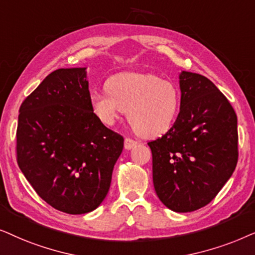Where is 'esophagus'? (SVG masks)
Wrapping results in <instances>:
<instances>
[{
	"mask_svg": "<svg viewBox=\"0 0 255 255\" xmlns=\"http://www.w3.org/2000/svg\"><path fill=\"white\" fill-rule=\"evenodd\" d=\"M136 144H137L136 141L131 140V138H128V137L125 138V149H127V150H130V149H133Z\"/></svg>",
	"mask_w": 255,
	"mask_h": 255,
	"instance_id": "34e87169",
	"label": "esophagus"
}]
</instances>
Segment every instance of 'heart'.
<instances>
[{"label":"heart","mask_w":255,"mask_h":255,"mask_svg":"<svg viewBox=\"0 0 255 255\" xmlns=\"http://www.w3.org/2000/svg\"><path fill=\"white\" fill-rule=\"evenodd\" d=\"M107 93L90 97L91 110L105 126H113L125 112L138 135L158 137L170 130L181 107V93L170 80L155 74L122 72L105 84Z\"/></svg>","instance_id":"obj_1"}]
</instances>
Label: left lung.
I'll return each mask as SVG.
<instances>
[{"label":"left lung","instance_id":"1","mask_svg":"<svg viewBox=\"0 0 255 255\" xmlns=\"http://www.w3.org/2000/svg\"><path fill=\"white\" fill-rule=\"evenodd\" d=\"M178 78V117L148 145L159 201L175 212H191L209 204L232 176L238 129L236 112L211 80L188 71Z\"/></svg>","mask_w":255,"mask_h":255}]
</instances>
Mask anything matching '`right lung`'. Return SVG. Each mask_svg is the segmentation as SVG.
Here are the masks:
<instances>
[{"instance_id":"add662e5","label":"right lung","mask_w":255,"mask_h":255,"mask_svg":"<svg viewBox=\"0 0 255 255\" xmlns=\"http://www.w3.org/2000/svg\"><path fill=\"white\" fill-rule=\"evenodd\" d=\"M87 67L50 73L19 108L17 163L52 208L70 215L96 210L111 186L124 137L98 120Z\"/></svg>"}]
</instances>
